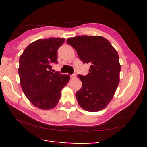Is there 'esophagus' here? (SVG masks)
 Instances as JSON below:
<instances>
[{
    "mask_svg": "<svg viewBox=\"0 0 147 147\" xmlns=\"http://www.w3.org/2000/svg\"><path fill=\"white\" fill-rule=\"evenodd\" d=\"M76 78V74H72V75H71V78H72V79H74V78Z\"/></svg>",
    "mask_w": 147,
    "mask_h": 147,
    "instance_id": "esophagus-1",
    "label": "esophagus"
}]
</instances>
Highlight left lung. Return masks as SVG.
Listing matches in <instances>:
<instances>
[{"instance_id": "8db88e82", "label": "left lung", "mask_w": 147, "mask_h": 147, "mask_svg": "<svg viewBox=\"0 0 147 147\" xmlns=\"http://www.w3.org/2000/svg\"><path fill=\"white\" fill-rule=\"evenodd\" d=\"M67 43L76 49L84 63L90 65L88 75H78L82 83L76 93L78 104L89 112L104 109L113 98L120 81L117 51L101 36H77L67 39Z\"/></svg>"}]
</instances>
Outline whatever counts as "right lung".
Masks as SVG:
<instances>
[{"instance_id": "add662e5", "label": "right lung", "mask_w": 147, "mask_h": 147, "mask_svg": "<svg viewBox=\"0 0 147 147\" xmlns=\"http://www.w3.org/2000/svg\"><path fill=\"white\" fill-rule=\"evenodd\" d=\"M63 38L38 39L29 44L19 58V74L22 90L35 106L49 110L57 105L61 90L67 85L69 75L52 72L57 64V50Z\"/></svg>"}]
</instances>
